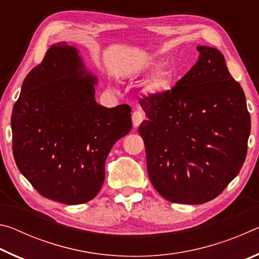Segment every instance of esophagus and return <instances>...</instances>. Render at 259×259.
Instances as JSON below:
<instances>
[{"label":"esophagus","instance_id":"34e87169","mask_svg":"<svg viewBox=\"0 0 259 259\" xmlns=\"http://www.w3.org/2000/svg\"><path fill=\"white\" fill-rule=\"evenodd\" d=\"M143 120H144V115L140 109H137V111H135L133 113V124L135 128H137V126L142 123Z\"/></svg>","mask_w":259,"mask_h":259}]
</instances>
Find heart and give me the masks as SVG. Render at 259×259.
<instances>
[{"mask_svg":"<svg viewBox=\"0 0 259 259\" xmlns=\"http://www.w3.org/2000/svg\"><path fill=\"white\" fill-rule=\"evenodd\" d=\"M166 87H168V80H166V76L159 75L152 81L150 89L152 91H162V90L166 89Z\"/></svg>","mask_w":259,"mask_h":259,"instance_id":"1","label":"heart"}]
</instances>
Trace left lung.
<instances>
[{"label":"left lung","mask_w":259,"mask_h":259,"mask_svg":"<svg viewBox=\"0 0 259 259\" xmlns=\"http://www.w3.org/2000/svg\"><path fill=\"white\" fill-rule=\"evenodd\" d=\"M199 60L172 89L144 95L138 128L147 172L170 202L201 204L225 190L242 168L250 114L224 56L198 47Z\"/></svg>","instance_id":"8db88e82"}]
</instances>
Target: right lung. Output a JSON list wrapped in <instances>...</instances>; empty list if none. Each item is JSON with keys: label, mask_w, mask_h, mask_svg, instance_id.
Listing matches in <instances>:
<instances>
[{"label": "right lung", "mask_w": 259, "mask_h": 259, "mask_svg": "<svg viewBox=\"0 0 259 259\" xmlns=\"http://www.w3.org/2000/svg\"><path fill=\"white\" fill-rule=\"evenodd\" d=\"M95 83L66 42L52 46L25 77L12 109V152L20 172L47 199L93 200L109 151L133 126L129 105L96 103Z\"/></svg>", "instance_id": "1"}]
</instances>
